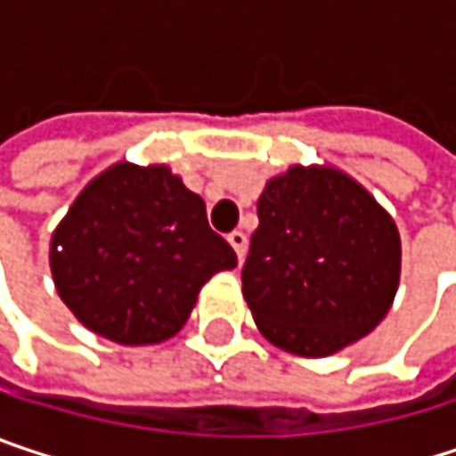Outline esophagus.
I'll use <instances>...</instances> for the list:
<instances>
[{
  "instance_id": "esophagus-1",
  "label": "esophagus",
  "mask_w": 456,
  "mask_h": 456,
  "mask_svg": "<svg viewBox=\"0 0 456 456\" xmlns=\"http://www.w3.org/2000/svg\"><path fill=\"white\" fill-rule=\"evenodd\" d=\"M227 240H229V245L234 248V253H237V258L242 261V258H245V250H248V237H245V232H240V229H234V232H229Z\"/></svg>"
}]
</instances>
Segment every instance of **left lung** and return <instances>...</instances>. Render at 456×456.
<instances>
[{
  "label": "left lung",
  "mask_w": 456,
  "mask_h": 456,
  "mask_svg": "<svg viewBox=\"0 0 456 456\" xmlns=\"http://www.w3.org/2000/svg\"><path fill=\"white\" fill-rule=\"evenodd\" d=\"M394 219L335 168L293 166L258 198L242 296L258 330L298 356H330L372 332L399 288Z\"/></svg>",
  "instance_id": "obj_1"
}]
</instances>
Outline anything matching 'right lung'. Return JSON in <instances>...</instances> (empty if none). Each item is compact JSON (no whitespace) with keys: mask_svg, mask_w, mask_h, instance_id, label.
I'll return each instance as SVG.
<instances>
[{"mask_svg":"<svg viewBox=\"0 0 456 456\" xmlns=\"http://www.w3.org/2000/svg\"><path fill=\"white\" fill-rule=\"evenodd\" d=\"M62 304L92 332L147 346L179 332L200 288L237 266L206 203L166 166L116 163L76 198L52 234Z\"/></svg>","mask_w":456,"mask_h":456,"instance_id":"obj_1","label":"right lung"}]
</instances>
